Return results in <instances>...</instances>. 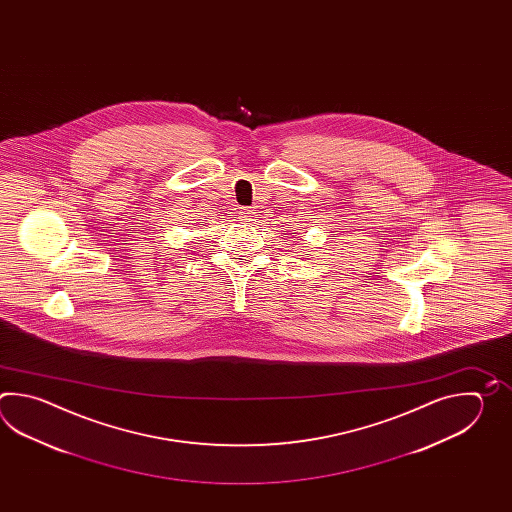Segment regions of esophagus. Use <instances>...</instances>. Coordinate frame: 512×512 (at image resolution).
Here are the masks:
<instances>
[{
    "label": "esophagus",
    "mask_w": 512,
    "mask_h": 512,
    "mask_svg": "<svg viewBox=\"0 0 512 512\" xmlns=\"http://www.w3.org/2000/svg\"><path fill=\"white\" fill-rule=\"evenodd\" d=\"M241 221H245V223H251V221H256V212L251 210V208H243L240 212Z\"/></svg>",
    "instance_id": "esophagus-1"
}]
</instances>
